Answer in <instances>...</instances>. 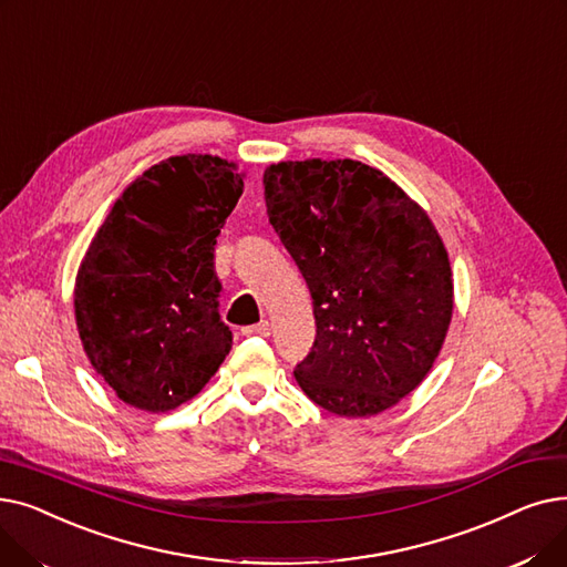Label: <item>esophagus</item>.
I'll list each match as a JSON object with an SVG mask.
<instances>
[{
	"label": "esophagus",
	"mask_w": 567,
	"mask_h": 567,
	"mask_svg": "<svg viewBox=\"0 0 567 567\" xmlns=\"http://www.w3.org/2000/svg\"><path fill=\"white\" fill-rule=\"evenodd\" d=\"M241 334H247V337H269V322L260 320V322H256V326L241 328Z\"/></svg>",
	"instance_id": "obj_1"
}]
</instances>
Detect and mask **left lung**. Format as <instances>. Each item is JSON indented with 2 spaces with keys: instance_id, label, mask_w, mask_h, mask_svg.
Returning a JSON list of instances; mask_svg holds the SVG:
<instances>
[{
  "instance_id": "1",
  "label": "left lung",
  "mask_w": 567,
  "mask_h": 567,
  "mask_svg": "<svg viewBox=\"0 0 567 567\" xmlns=\"http://www.w3.org/2000/svg\"><path fill=\"white\" fill-rule=\"evenodd\" d=\"M267 217L309 286L305 394L341 417H369L411 394L439 358L452 272L426 212L353 158L281 161L262 175Z\"/></svg>"
}]
</instances>
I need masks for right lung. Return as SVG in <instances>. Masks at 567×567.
<instances>
[{
  "instance_id": "1",
  "label": "right lung",
  "mask_w": 567,
  "mask_h": 567,
  "mask_svg": "<svg viewBox=\"0 0 567 567\" xmlns=\"http://www.w3.org/2000/svg\"><path fill=\"white\" fill-rule=\"evenodd\" d=\"M233 171L209 154L161 161L126 186L80 262V339L128 406L177 409L230 353L214 245L245 188Z\"/></svg>"
}]
</instances>
